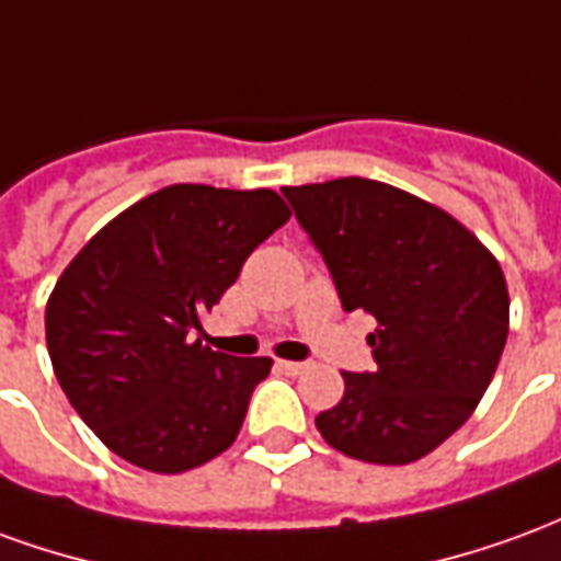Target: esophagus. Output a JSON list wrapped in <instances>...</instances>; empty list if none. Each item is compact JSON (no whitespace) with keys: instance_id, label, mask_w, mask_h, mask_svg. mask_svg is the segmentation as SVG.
<instances>
[{"instance_id":"esophagus-1","label":"esophagus","mask_w":561,"mask_h":561,"mask_svg":"<svg viewBox=\"0 0 561 561\" xmlns=\"http://www.w3.org/2000/svg\"><path fill=\"white\" fill-rule=\"evenodd\" d=\"M282 369V373H288V376H300V373H304L306 369V364L304 360H279V364H276Z\"/></svg>"}]
</instances>
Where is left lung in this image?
Returning a JSON list of instances; mask_svg holds the SVG:
<instances>
[{"mask_svg":"<svg viewBox=\"0 0 561 561\" xmlns=\"http://www.w3.org/2000/svg\"><path fill=\"white\" fill-rule=\"evenodd\" d=\"M342 309L378 321L373 373H342L316 417L345 457L405 466L469 421L507 340V285L481 240L445 209L378 180L285 185Z\"/></svg>","mask_w":561,"mask_h":561,"instance_id":"1","label":"left lung"}]
</instances>
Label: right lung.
I'll return each mask as SVG.
<instances>
[{
	"label": "right lung",
	"instance_id": "1",
	"mask_svg": "<svg viewBox=\"0 0 561 561\" xmlns=\"http://www.w3.org/2000/svg\"><path fill=\"white\" fill-rule=\"evenodd\" d=\"M288 216L270 188L168 185L107 221L59 276L47 352L116 457L176 474L233 445L273 360L213 352L192 333Z\"/></svg>",
	"mask_w": 561,
	"mask_h": 561
}]
</instances>
